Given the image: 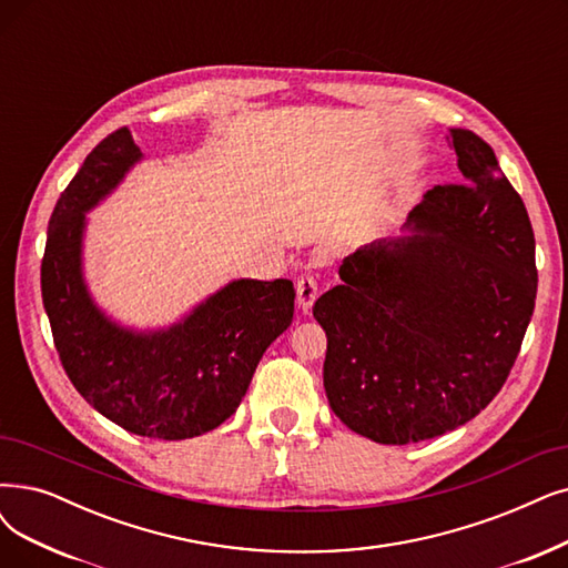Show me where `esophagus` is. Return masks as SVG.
Here are the masks:
<instances>
[{"label":"esophagus","mask_w":568,"mask_h":568,"mask_svg":"<svg viewBox=\"0 0 568 568\" xmlns=\"http://www.w3.org/2000/svg\"><path fill=\"white\" fill-rule=\"evenodd\" d=\"M316 296H320V286H316V280L312 275H303L298 282H296V301H298V307L303 312H310V307L314 305Z\"/></svg>","instance_id":"34e87169"}]
</instances>
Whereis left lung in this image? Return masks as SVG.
I'll use <instances>...</instances> for the list:
<instances>
[{
    "mask_svg": "<svg viewBox=\"0 0 568 568\" xmlns=\"http://www.w3.org/2000/svg\"><path fill=\"white\" fill-rule=\"evenodd\" d=\"M462 184L430 189L410 235L339 265L314 303L326 331L324 387L354 434L419 443L470 422L501 392L536 303V242L525 202L491 146L449 130Z\"/></svg>",
    "mask_w": 568,
    "mask_h": 568,
    "instance_id": "8db88e82",
    "label": "left lung"
}]
</instances>
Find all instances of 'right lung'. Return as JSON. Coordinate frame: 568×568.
Returning a JSON list of instances; mask_svg holds the SVG:
<instances>
[{"mask_svg":"<svg viewBox=\"0 0 568 568\" xmlns=\"http://www.w3.org/2000/svg\"><path fill=\"white\" fill-rule=\"evenodd\" d=\"M142 161L121 128L88 153L49 221L41 298L62 368L100 415L134 436L184 440L229 419L263 352L293 322V282L235 280L170 328L132 331L83 280L85 214Z\"/></svg>","mask_w":568,"mask_h":568,"instance_id":"right-lung-1","label":"right lung"}]
</instances>
